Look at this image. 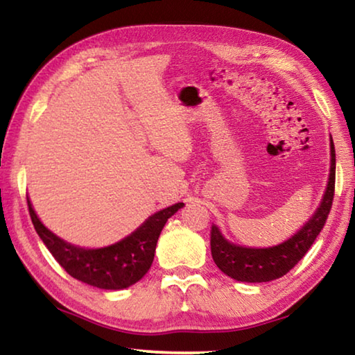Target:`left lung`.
Masks as SVG:
<instances>
[{"mask_svg": "<svg viewBox=\"0 0 355 355\" xmlns=\"http://www.w3.org/2000/svg\"><path fill=\"white\" fill-rule=\"evenodd\" d=\"M330 175L326 194L316 213L296 235L288 241L268 249H250L228 243L219 228L211 227V255L222 272L238 282H271L285 275L307 254L316 236L320 235L332 208L335 196V147L330 137Z\"/></svg>", "mask_w": 355, "mask_h": 355, "instance_id": "left-lung-1", "label": "left lung"}]
</instances>
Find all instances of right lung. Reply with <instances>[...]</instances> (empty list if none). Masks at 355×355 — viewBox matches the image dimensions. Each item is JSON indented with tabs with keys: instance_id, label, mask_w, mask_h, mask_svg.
<instances>
[{
	"instance_id": "add662e5",
	"label": "right lung",
	"mask_w": 355,
	"mask_h": 355,
	"mask_svg": "<svg viewBox=\"0 0 355 355\" xmlns=\"http://www.w3.org/2000/svg\"><path fill=\"white\" fill-rule=\"evenodd\" d=\"M184 203L161 209L144 224L112 245L101 249H83L62 241L48 230L35 216L28 200L33 225L46 249L71 277L101 290H122L141 280L153 263L156 243L167 219Z\"/></svg>"
}]
</instances>
